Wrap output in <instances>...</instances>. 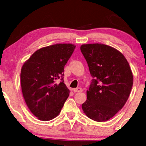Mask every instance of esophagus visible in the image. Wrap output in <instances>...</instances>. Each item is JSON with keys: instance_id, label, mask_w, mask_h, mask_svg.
Instances as JSON below:
<instances>
[{"instance_id": "esophagus-1", "label": "esophagus", "mask_w": 146, "mask_h": 146, "mask_svg": "<svg viewBox=\"0 0 146 146\" xmlns=\"http://www.w3.org/2000/svg\"><path fill=\"white\" fill-rule=\"evenodd\" d=\"M73 91L75 92H82L83 91V90L81 88H77L73 89Z\"/></svg>"}]
</instances>
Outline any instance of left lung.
Here are the masks:
<instances>
[{
  "label": "left lung",
  "mask_w": 146,
  "mask_h": 146,
  "mask_svg": "<svg viewBox=\"0 0 146 146\" xmlns=\"http://www.w3.org/2000/svg\"><path fill=\"white\" fill-rule=\"evenodd\" d=\"M80 50L93 77L82 105L84 114L96 121H106L126 103L133 84L128 62L117 49L101 43L84 44Z\"/></svg>",
  "instance_id": "left-lung-1"
}]
</instances>
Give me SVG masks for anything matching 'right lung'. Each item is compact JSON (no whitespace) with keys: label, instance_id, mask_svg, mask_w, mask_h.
I'll return each instance as SVG.
<instances>
[{"label":"right lung","instance_id":"1","mask_svg":"<svg viewBox=\"0 0 146 146\" xmlns=\"http://www.w3.org/2000/svg\"><path fill=\"white\" fill-rule=\"evenodd\" d=\"M75 47L73 44L60 43L41 48L23 64L21 71L23 98L31 112L41 121L56 117L68 98L64 68Z\"/></svg>","mask_w":146,"mask_h":146}]
</instances>
